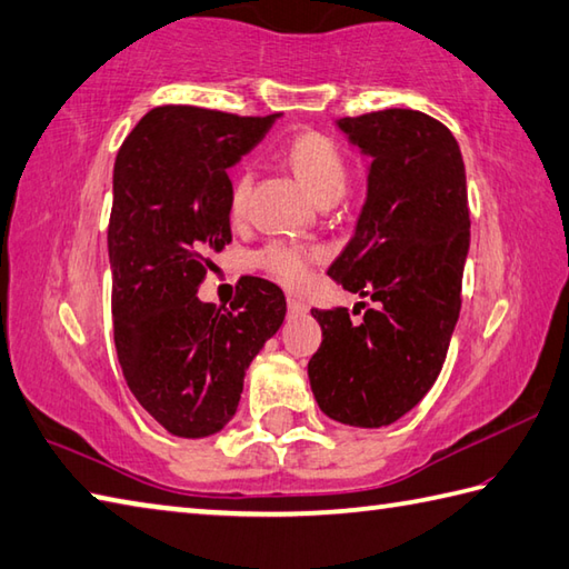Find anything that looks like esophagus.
Segmentation results:
<instances>
[{"mask_svg": "<svg viewBox=\"0 0 569 569\" xmlns=\"http://www.w3.org/2000/svg\"><path fill=\"white\" fill-rule=\"evenodd\" d=\"M286 303H288V310H291V313H296V316L308 313V306L298 296H288Z\"/></svg>", "mask_w": 569, "mask_h": 569, "instance_id": "1", "label": "esophagus"}]
</instances>
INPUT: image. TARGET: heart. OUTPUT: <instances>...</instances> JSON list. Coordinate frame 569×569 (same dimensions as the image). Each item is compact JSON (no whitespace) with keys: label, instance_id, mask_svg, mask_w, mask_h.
Masks as SVG:
<instances>
[{"label":"heart","instance_id":"obj_1","mask_svg":"<svg viewBox=\"0 0 569 569\" xmlns=\"http://www.w3.org/2000/svg\"><path fill=\"white\" fill-rule=\"evenodd\" d=\"M286 160L320 202L336 199L345 189V182H348V158H345L340 144L330 136H326V132H300V136L288 142ZM249 192L251 172L241 170L237 174V180H233L229 194V211L233 219L243 217V211H247ZM318 256L320 249L310 247V243L276 239L266 243V247L256 253V263L273 273L276 278H281L283 283L300 286L308 278L310 266L318 261Z\"/></svg>","mask_w":569,"mask_h":569}]
</instances>
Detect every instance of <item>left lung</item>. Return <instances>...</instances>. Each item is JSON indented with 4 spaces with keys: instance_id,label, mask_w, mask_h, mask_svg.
<instances>
[{
    "instance_id": "1",
    "label": "left lung",
    "mask_w": 569,
    "mask_h": 569,
    "mask_svg": "<svg viewBox=\"0 0 569 569\" xmlns=\"http://www.w3.org/2000/svg\"><path fill=\"white\" fill-rule=\"evenodd\" d=\"M338 126L372 164L358 229L328 276L377 306L360 322L342 306L310 310L322 342L308 377L330 419L377 429L417 407L447 360L471 237L469 192L459 142L437 118L387 108Z\"/></svg>"
}]
</instances>
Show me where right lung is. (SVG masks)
Here are the masks:
<instances>
[{
  "instance_id": "1",
  "label": "right lung",
  "mask_w": 569,
  "mask_h": 569,
  "mask_svg": "<svg viewBox=\"0 0 569 569\" xmlns=\"http://www.w3.org/2000/svg\"><path fill=\"white\" fill-rule=\"evenodd\" d=\"M276 118L158 106L118 150L108 221L116 350L130 392L174 437L224 429L251 360L286 318L283 291L259 276L241 278L229 308L197 298L211 253L231 241L227 170Z\"/></svg>"
}]
</instances>
